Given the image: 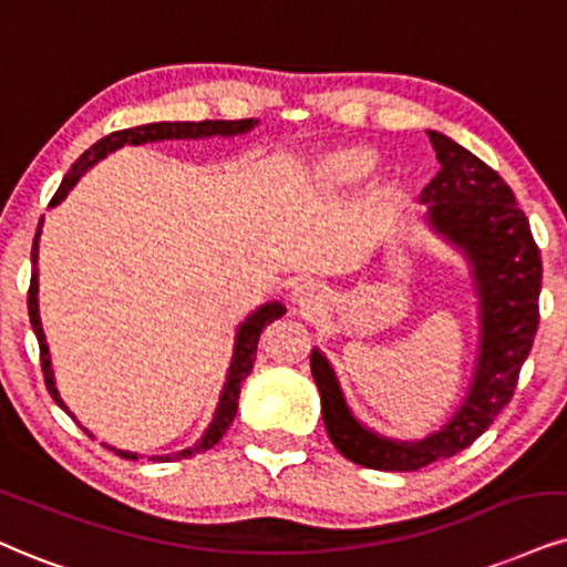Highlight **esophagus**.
I'll return each mask as SVG.
<instances>
[{
  "label": "esophagus",
  "instance_id": "34e87169",
  "mask_svg": "<svg viewBox=\"0 0 567 567\" xmlns=\"http://www.w3.org/2000/svg\"><path fill=\"white\" fill-rule=\"evenodd\" d=\"M291 299H295V305L305 312V316H312V312L320 310V307L326 305L328 295L318 281H302V284L295 286V291H291Z\"/></svg>",
  "mask_w": 567,
  "mask_h": 567
}]
</instances>
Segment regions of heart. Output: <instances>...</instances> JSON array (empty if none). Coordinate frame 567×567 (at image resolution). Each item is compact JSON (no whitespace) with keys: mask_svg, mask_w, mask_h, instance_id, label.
I'll return each mask as SVG.
<instances>
[{"mask_svg":"<svg viewBox=\"0 0 567 567\" xmlns=\"http://www.w3.org/2000/svg\"><path fill=\"white\" fill-rule=\"evenodd\" d=\"M379 163V152L373 146L365 144H347L337 146V150H328L326 155H320L312 163L310 181L316 184L320 194H344L349 188H354L360 181H365ZM391 184L389 181H379L375 192L389 194Z\"/></svg>","mask_w":567,"mask_h":567,"instance_id":"b5f03b06","label":"heart"}]
</instances>
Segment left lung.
<instances>
[{"instance_id": "8db88e82", "label": "left lung", "mask_w": 567, "mask_h": 567, "mask_svg": "<svg viewBox=\"0 0 567 567\" xmlns=\"http://www.w3.org/2000/svg\"><path fill=\"white\" fill-rule=\"evenodd\" d=\"M439 173L421 192L423 220L471 268L478 297V354L460 408L442 429L415 442L375 433L352 415L331 362L312 349L328 436L347 460L373 471H421L463 452L513 400L518 373L539 328L542 257L515 194L497 171L450 136L429 131Z\"/></svg>"}]
</instances>
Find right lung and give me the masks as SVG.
I'll use <instances>...</instances> for the list:
<instances>
[{"mask_svg":"<svg viewBox=\"0 0 567 567\" xmlns=\"http://www.w3.org/2000/svg\"><path fill=\"white\" fill-rule=\"evenodd\" d=\"M260 121H255V117H247V121H199V123H188V121H176V123H146V125H136V128H123V131H115V134L100 138L96 144H91L83 155L75 159L73 167L68 171V176L62 178V184L58 188V194H54L52 202H49V207H58L62 199L68 197V192L79 184V178L83 173L89 171V167H94L100 159H104L107 155H113V152L121 150V146H138V144H146V142H165V138H213V136H220V138H230V136H241V134H249L255 125ZM44 223V218H41ZM41 223L37 228V239H33V249H31V289H28V316H31V326H33V333H37L39 339V349H41V370H44V381H47V389L49 394H52V400L60 404L62 410L68 412L70 417H73L75 423H79V417L70 412V408L65 404V400L60 396V389H58V381H54V368H52V352H49V344H47V333H44V326H41V316H39V239H41ZM286 316V307L281 302H265L257 307L251 316H247L244 323H239L236 328V339H234V358H230V365H228V373H226V383H223L220 389V400H218V408L213 412V421L205 429V433L197 439V444L186 446V450L181 452H173V454H152V463H173V460H186V457H194V454L199 452H207L213 450L215 444L220 442L223 433L228 431V425L234 423L236 417V408H239V394H241V383L244 379L249 375L251 365H255L257 360V344H260V337L262 331L268 328L270 323H276L278 318ZM81 425V423H79ZM83 429V425H81ZM89 433V429H83ZM91 439H94V433H89ZM110 446V444H104ZM110 450L121 454L125 460H138L142 454L136 452H125V450H115V446H110Z\"/></svg>","mask_w":567,"mask_h":567,"instance_id":"obj_1","label":"right lung"}]
</instances>
